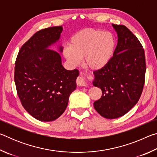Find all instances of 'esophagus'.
Listing matches in <instances>:
<instances>
[{"instance_id": "1", "label": "esophagus", "mask_w": 157, "mask_h": 157, "mask_svg": "<svg viewBox=\"0 0 157 157\" xmlns=\"http://www.w3.org/2000/svg\"><path fill=\"white\" fill-rule=\"evenodd\" d=\"M77 84L79 86H86L87 83L84 78V73H80V75H79L78 78H77Z\"/></svg>"}]
</instances>
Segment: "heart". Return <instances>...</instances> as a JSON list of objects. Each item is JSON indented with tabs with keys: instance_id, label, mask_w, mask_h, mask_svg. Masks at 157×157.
<instances>
[{
	"instance_id": "obj_1",
	"label": "heart",
	"mask_w": 157,
	"mask_h": 157,
	"mask_svg": "<svg viewBox=\"0 0 157 157\" xmlns=\"http://www.w3.org/2000/svg\"><path fill=\"white\" fill-rule=\"evenodd\" d=\"M116 46L113 34L98 29L86 28L74 34L63 55L73 65H78L84 57L85 65L92 70H99L107 64Z\"/></svg>"
}]
</instances>
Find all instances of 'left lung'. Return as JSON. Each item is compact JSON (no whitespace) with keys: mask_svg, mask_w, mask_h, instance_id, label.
Masks as SVG:
<instances>
[{"mask_svg":"<svg viewBox=\"0 0 157 157\" xmlns=\"http://www.w3.org/2000/svg\"><path fill=\"white\" fill-rule=\"evenodd\" d=\"M118 44L105 67L94 71L93 84L102 90V96L94 103L104 118H117L132 109L140 99L145 78L144 49L137 37L123 25H113Z\"/></svg>","mask_w":157,"mask_h":157,"instance_id":"obj_1","label":"left lung"}]
</instances>
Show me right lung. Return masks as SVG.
I'll return each mask as SVG.
<instances>
[{
	"instance_id": "add662e5",
	"label": "right lung",
	"mask_w": 157,
	"mask_h": 157,
	"mask_svg": "<svg viewBox=\"0 0 157 157\" xmlns=\"http://www.w3.org/2000/svg\"><path fill=\"white\" fill-rule=\"evenodd\" d=\"M62 30L57 26L36 32L21 48L15 62L14 82L21 105L40 121L59 118L76 88L79 71L66 70L59 53L46 49Z\"/></svg>"
}]
</instances>
